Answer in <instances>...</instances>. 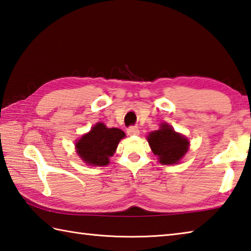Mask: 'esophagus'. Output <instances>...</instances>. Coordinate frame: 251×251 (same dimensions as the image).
<instances>
[{"mask_svg":"<svg viewBox=\"0 0 251 251\" xmlns=\"http://www.w3.org/2000/svg\"><path fill=\"white\" fill-rule=\"evenodd\" d=\"M127 134L129 136H137L139 135V129L137 126H130L127 128Z\"/></svg>","mask_w":251,"mask_h":251,"instance_id":"34e87169","label":"esophagus"}]
</instances>
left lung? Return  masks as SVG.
I'll return each mask as SVG.
<instances>
[{
	"label": "left lung",
	"instance_id": "1",
	"mask_svg": "<svg viewBox=\"0 0 251 251\" xmlns=\"http://www.w3.org/2000/svg\"><path fill=\"white\" fill-rule=\"evenodd\" d=\"M147 140L152 152L162 165L179 163L189 150L190 141L183 135L175 131L172 126L163 123L158 130H153L147 136Z\"/></svg>",
	"mask_w": 251,
	"mask_h": 251
}]
</instances>
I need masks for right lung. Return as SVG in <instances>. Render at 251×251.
<instances>
[{"mask_svg":"<svg viewBox=\"0 0 251 251\" xmlns=\"http://www.w3.org/2000/svg\"><path fill=\"white\" fill-rule=\"evenodd\" d=\"M124 137L125 133L122 129L107 128L103 123H98L76 141V153L89 166H107L120 140Z\"/></svg>","mask_w":251,"mask_h":251,"instance_id":"1","label":"right lung"}]
</instances>
